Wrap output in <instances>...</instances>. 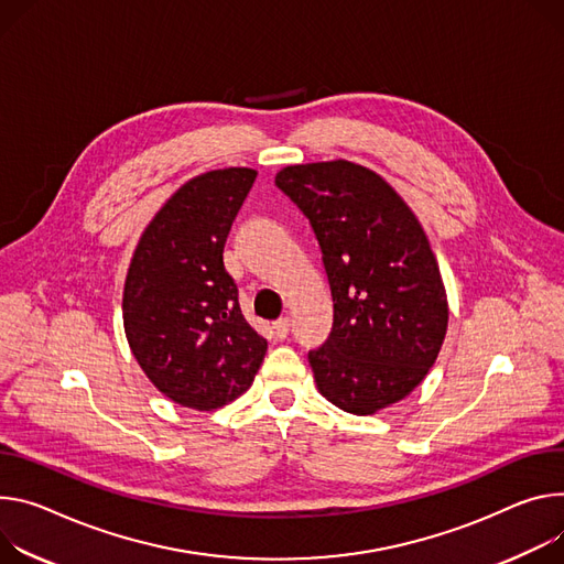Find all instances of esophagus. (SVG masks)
I'll return each instance as SVG.
<instances>
[{
	"mask_svg": "<svg viewBox=\"0 0 564 564\" xmlns=\"http://www.w3.org/2000/svg\"><path fill=\"white\" fill-rule=\"evenodd\" d=\"M272 328H274V335H276L279 339H285L288 333H290V319H288V317L276 319V322L272 324Z\"/></svg>",
	"mask_w": 564,
	"mask_h": 564,
	"instance_id": "1",
	"label": "esophagus"
}]
</instances>
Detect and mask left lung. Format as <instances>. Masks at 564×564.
Masks as SVG:
<instances>
[{
  "label": "left lung",
  "mask_w": 564,
  "mask_h": 564,
  "mask_svg": "<svg viewBox=\"0 0 564 564\" xmlns=\"http://www.w3.org/2000/svg\"><path fill=\"white\" fill-rule=\"evenodd\" d=\"M322 247L333 330L308 352L319 393L369 416L412 393L447 330V296L430 240L406 202L346 160L276 173Z\"/></svg>",
  "instance_id": "8db88e82"
}]
</instances>
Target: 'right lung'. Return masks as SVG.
I'll return each instance as SVG.
<instances>
[{"label":"right lung","mask_w":564,"mask_h":564,"mask_svg":"<svg viewBox=\"0 0 564 564\" xmlns=\"http://www.w3.org/2000/svg\"><path fill=\"white\" fill-rule=\"evenodd\" d=\"M256 175L223 169L188 180L141 234L126 276L123 326L132 355L166 398L197 412L245 393L268 350L245 322L223 261Z\"/></svg>","instance_id":"right-lung-1"}]
</instances>
